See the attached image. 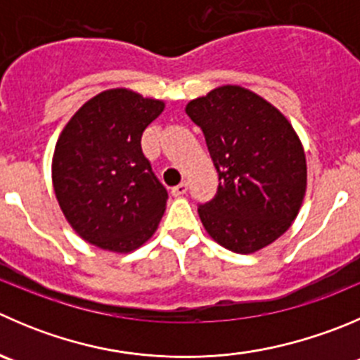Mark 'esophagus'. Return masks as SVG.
Returning a JSON list of instances; mask_svg holds the SVG:
<instances>
[{
	"label": "esophagus",
	"mask_w": 360,
	"mask_h": 360,
	"mask_svg": "<svg viewBox=\"0 0 360 360\" xmlns=\"http://www.w3.org/2000/svg\"><path fill=\"white\" fill-rule=\"evenodd\" d=\"M186 191H188V184L186 183H181V184H177V186L172 188V195H174V197H183V195L186 193Z\"/></svg>",
	"instance_id": "34e87169"
}]
</instances>
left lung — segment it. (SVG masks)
<instances>
[{"label": "left lung", "mask_w": 360, "mask_h": 360, "mask_svg": "<svg viewBox=\"0 0 360 360\" xmlns=\"http://www.w3.org/2000/svg\"><path fill=\"white\" fill-rule=\"evenodd\" d=\"M186 114L202 128L221 179L198 216L219 246L248 255L283 236L302 207L308 167L302 142L273 103L225 84L190 100Z\"/></svg>", "instance_id": "obj_1"}]
</instances>
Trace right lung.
Masks as SVG:
<instances>
[{"label": "right lung", "instance_id": "right-lung-1", "mask_svg": "<svg viewBox=\"0 0 360 360\" xmlns=\"http://www.w3.org/2000/svg\"><path fill=\"white\" fill-rule=\"evenodd\" d=\"M163 109V100L112 87L87 100L59 134L52 186L66 221L86 243L130 253L158 229L169 193L141 137Z\"/></svg>", "mask_w": 360, "mask_h": 360}]
</instances>
